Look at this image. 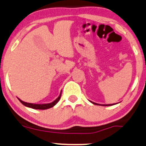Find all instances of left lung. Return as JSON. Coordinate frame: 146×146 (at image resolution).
Segmentation results:
<instances>
[{"instance_id":"8db88e82","label":"left lung","mask_w":146,"mask_h":146,"mask_svg":"<svg viewBox=\"0 0 146 146\" xmlns=\"http://www.w3.org/2000/svg\"><path fill=\"white\" fill-rule=\"evenodd\" d=\"M90 102H91V103L95 104V105H100V106H112V105H114L115 104H97V103H95V102H91V101H90Z\"/></svg>"}]
</instances>
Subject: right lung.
<instances>
[{"instance_id": "obj_1", "label": "right lung", "mask_w": 146, "mask_h": 146, "mask_svg": "<svg viewBox=\"0 0 146 146\" xmlns=\"http://www.w3.org/2000/svg\"><path fill=\"white\" fill-rule=\"evenodd\" d=\"M61 95H62V91H61L60 95H59V97L57 98L55 101H53V102L49 104H31V103H27V102H23L22 100H21L20 99L18 98V100H19V102H21L23 105H24L26 107L30 108L33 109H36V110H46L48 108H51L53 107L54 106L56 105L57 102H59V100H60Z\"/></svg>"}]
</instances>
